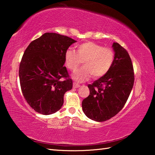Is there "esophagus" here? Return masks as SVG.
<instances>
[{"label":"esophagus","mask_w":155,"mask_h":155,"mask_svg":"<svg viewBox=\"0 0 155 155\" xmlns=\"http://www.w3.org/2000/svg\"><path fill=\"white\" fill-rule=\"evenodd\" d=\"M73 86H74V87H75V88H77V87H80V86L78 84L74 82V84H73Z\"/></svg>","instance_id":"1"}]
</instances>
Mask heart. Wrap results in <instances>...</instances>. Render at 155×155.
<instances>
[{
  "mask_svg": "<svg viewBox=\"0 0 155 155\" xmlns=\"http://www.w3.org/2000/svg\"><path fill=\"white\" fill-rule=\"evenodd\" d=\"M76 48L77 52L69 48L64 54L65 65L72 71H75L83 61L84 67L73 75L75 80L84 81L92 75L94 78H101L111 69L115 61L113 49L92 42L80 44Z\"/></svg>",
  "mask_w": 155,
  "mask_h": 155,
  "instance_id": "heart-1",
  "label": "heart"
}]
</instances>
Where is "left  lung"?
I'll use <instances>...</instances> for the list:
<instances>
[{
  "instance_id": "left-lung-1",
  "label": "left lung",
  "mask_w": 155,
  "mask_h": 155,
  "mask_svg": "<svg viewBox=\"0 0 155 155\" xmlns=\"http://www.w3.org/2000/svg\"><path fill=\"white\" fill-rule=\"evenodd\" d=\"M115 61L110 71L89 84L90 94L82 101V109L92 120L105 121L123 109L132 91L134 73L127 51L114 42Z\"/></svg>"
}]
</instances>
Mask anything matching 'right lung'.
Listing matches in <instances>:
<instances>
[{"label": "right lung", "mask_w": 155, "mask_h": 155, "mask_svg": "<svg viewBox=\"0 0 155 155\" xmlns=\"http://www.w3.org/2000/svg\"><path fill=\"white\" fill-rule=\"evenodd\" d=\"M75 42L69 37L48 32L25 49L19 65L20 85L25 101L35 111L51 115L63 106L64 94L73 86L63 66L64 54Z\"/></svg>", "instance_id": "obj_1"}]
</instances>
